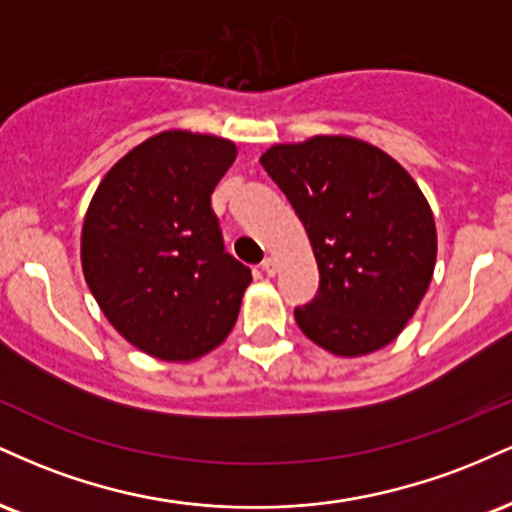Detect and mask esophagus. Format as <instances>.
Here are the masks:
<instances>
[{
  "mask_svg": "<svg viewBox=\"0 0 512 512\" xmlns=\"http://www.w3.org/2000/svg\"><path fill=\"white\" fill-rule=\"evenodd\" d=\"M262 269H264V274H267V276H274L276 269H279V262H276V257H267V260L262 262Z\"/></svg>",
  "mask_w": 512,
  "mask_h": 512,
  "instance_id": "1",
  "label": "esophagus"
}]
</instances>
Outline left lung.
<instances>
[{
  "label": "left lung",
  "mask_w": 512,
  "mask_h": 512,
  "mask_svg": "<svg viewBox=\"0 0 512 512\" xmlns=\"http://www.w3.org/2000/svg\"><path fill=\"white\" fill-rule=\"evenodd\" d=\"M313 245L320 289L293 310L337 356L383 349L407 327L436 267V221L392 156L354 137L276 144L260 158Z\"/></svg>",
  "instance_id": "1"
}]
</instances>
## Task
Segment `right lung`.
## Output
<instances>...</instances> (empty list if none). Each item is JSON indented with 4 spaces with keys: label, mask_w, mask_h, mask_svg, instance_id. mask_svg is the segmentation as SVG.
<instances>
[{
    "label": "right lung",
    "mask_w": 512,
    "mask_h": 512,
    "mask_svg": "<svg viewBox=\"0 0 512 512\" xmlns=\"http://www.w3.org/2000/svg\"><path fill=\"white\" fill-rule=\"evenodd\" d=\"M236 144L170 129L122 156L81 231V267L103 315L161 361H195L238 320L250 267L228 255L211 192Z\"/></svg>",
    "instance_id": "right-lung-1"
}]
</instances>
